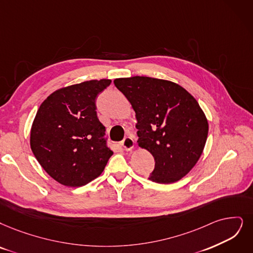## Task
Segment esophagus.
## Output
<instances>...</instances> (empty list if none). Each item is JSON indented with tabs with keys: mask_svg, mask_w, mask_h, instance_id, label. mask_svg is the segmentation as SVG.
<instances>
[{
	"mask_svg": "<svg viewBox=\"0 0 253 253\" xmlns=\"http://www.w3.org/2000/svg\"><path fill=\"white\" fill-rule=\"evenodd\" d=\"M134 145H135V142L132 137H126L123 141H121V146H123L125 148V150H132L134 148Z\"/></svg>",
	"mask_w": 253,
	"mask_h": 253,
	"instance_id": "esophagus-1",
	"label": "esophagus"
}]
</instances>
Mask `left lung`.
<instances>
[{
	"instance_id": "obj_1",
	"label": "left lung",
	"mask_w": 253,
	"mask_h": 253,
	"mask_svg": "<svg viewBox=\"0 0 253 253\" xmlns=\"http://www.w3.org/2000/svg\"><path fill=\"white\" fill-rule=\"evenodd\" d=\"M114 84L136 113L139 146L155 158L148 178L171 184L184 177L203 154L209 133L197 100L166 80L137 76L116 79Z\"/></svg>"
}]
</instances>
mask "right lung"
Instances as JSON below:
<instances>
[{"mask_svg": "<svg viewBox=\"0 0 253 253\" xmlns=\"http://www.w3.org/2000/svg\"><path fill=\"white\" fill-rule=\"evenodd\" d=\"M111 82L91 80L61 88L40 105L30 144L39 164L58 183L67 187L90 183L113 155L95 104Z\"/></svg>", "mask_w": 253, "mask_h": 253, "instance_id": "obj_1", "label": "right lung"}]
</instances>
